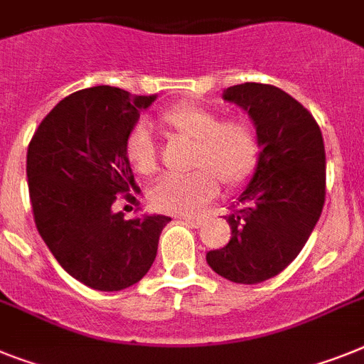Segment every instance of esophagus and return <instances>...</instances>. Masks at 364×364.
I'll list each match as a JSON object with an SVG mask.
<instances>
[{"label":"esophagus","mask_w":364,"mask_h":364,"mask_svg":"<svg viewBox=\"0 0 364 364\" xmlns=\"http://www.w3.org/2000/svg\"><path fill=\"white\" fill-rule=\"evenodd\" d=\"M179 220H183L185 224L192 225V228H200V225H201V220L196 218V216H181Z\"/></svg>","instance_id":"34e87169"}]
</instances>
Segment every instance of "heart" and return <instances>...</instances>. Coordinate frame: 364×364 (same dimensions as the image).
Segmentation results:
<instances>
[{
  "label": "heart",
  "instance_id": "b5f03b06",
  "mask_svg": "<svg viewBox=\"0 0 364 364\" xmlns=\"http://www.w3.org/2000/svg\"><path fill=\"white\" fill-rule=\"evenodd\" d=\"M159 122L170 135L194 144L188 176H164L149 188L151 207L170 215H194L218 194V179L233 188L252 176L261 144L255 125L228 118L210 107L181 103L161 112ZM127 159L136 173L154 176L159 168L157 146L148 125L136 124L127 136Z\"/></svg>",
  "mask_w": 364,
  "mask_h": 364
}]
</instances>
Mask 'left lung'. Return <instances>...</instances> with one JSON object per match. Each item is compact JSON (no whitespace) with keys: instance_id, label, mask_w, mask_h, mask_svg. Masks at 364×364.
<instances>
[{"instance_id":"obj_1","label":"left lung","mask_w":364,"mask_h":364,"mask_svg":"<svg viewBox=\"0 0 364 364\" xmlns=\"http://www.w3.org/2000/svg\"><path fill=\"white\" fill-rule=\"evenodd\" d=\"M224 100L248 112L261 154L225 216L231 240L207 253V262L225 279L255 285L285 270L313 233L326 201V149L313 114L281 88L235 85Z\"/></svg>"}]
</instances>
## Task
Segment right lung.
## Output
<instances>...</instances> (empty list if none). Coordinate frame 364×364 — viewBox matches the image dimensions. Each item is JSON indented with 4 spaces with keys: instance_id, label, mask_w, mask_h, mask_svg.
Listing matches in <instances>:
<instances>
[{
    "instance_id": "obj_1",
    "label": "right lung",
    "mask_w": 364,
    "mask_h": 364,
    "mask_svg": "<svg viewBox=\"0 0 364 364\" xmlns=\"http://www.w3.org/2000/svg\"><path fill=\"white\" fill-rule=\"evenodd\" d=\"M155 96L92 87L60 100L27 148L33 216L46 246L70 276L94 291L139 283L157 255L170 222L151 215L124 220L118 196L135 201L139 185L127 159V136Z\"/></svg>"
}]
</instances>
